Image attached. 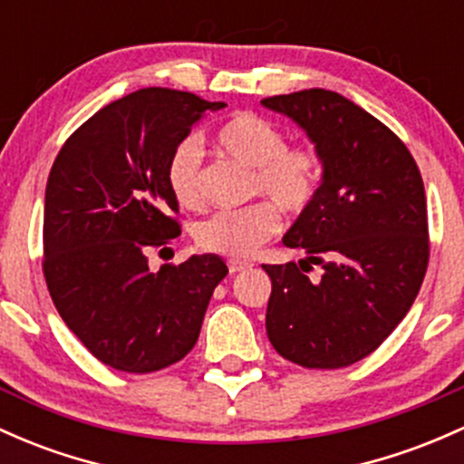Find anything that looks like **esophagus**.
Instances as JSON below:
<instances>
[{
    "mask_svg": "<svg viewBox=\"0 0 464 464\" xmlns=\"http://www.w3.org/2000/svg\"><path fill=\"white\" fill-rule=\"evenodd\" d=\"M246 268H251V264H248V262H240V259H228V271H231V273L246 271Z\"/></svg>",
    "mask_w": 464,
    "mask_h": 464,
    "instance_id": "1",
    "label": "esophagus"
}]
</instances>
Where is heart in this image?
<instances>
[{"label": "heart", "instance_id": "b5f03b06", "mask_svg": "<svg viewBox=\"0 0 464 464\" xmlns=\"http://www.w3.org/2000/svg\"><path fill=\"white\" fill-rule=\"evenodd\" d=\"M222 154L253 167L251 191L264 193L286 213H302L319 189V156L308 145H286L282 130L262 116L242 111L216 131ZM167 185L178 205L198 208L200 147L182 140L167 162ZM279 211L272 202H256L240 211H222L198 227L196 240L205 251L224 257H251L279 231Z\"/></svg>", "mask_w": 464, "mask_h": 464}]
</instances>
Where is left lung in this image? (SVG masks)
Instances as JSON below:
<instances>
[{"label": "left lung", "instance_id": "1", "mask_svg": "<svg viewBox=\"0 0 464 464\" xmlns=\"http://www.w3.org/2000/svg\"><path fill=\"white\" fill-rule=\"evenodd\" d=\"M306 131L322 160L314 200L284 236L299 264H264L266 334L284 359L334 370L374 353L419 295L430 259L419 167L394 131L337 92L262 101ZM310 263L324 273L305 275Z\"/></svg>", "mask_w": 464, "mask_h": 464}]
</instances>
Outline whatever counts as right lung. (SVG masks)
<instances>
[{"instance_id":"right-lung-1","label":"right lung","mask_w":464,"mask_h":464,"mask_svg":"<svg viewBox=\"0 0 464 464\" xmlns=\"http://www.w3.org/2000/svg\"><path fill=\"white\" fill-rule=\"evenodd\" d=\"M191 92L145 88L105 105L61 147L44 205V275L65 325L101 363L147 374L196 345L222 257L151 271L180 236L167 162L205 111Z\"/></svg>"}]
</instances>
